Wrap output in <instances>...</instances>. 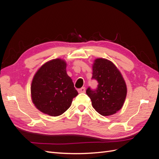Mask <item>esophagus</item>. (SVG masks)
Here are the masks:
<instances>
[{"mask_svg": "<svg viewBox=\"0 0 159 159\" xmlns=\"http://www.w3.org/2000/svg\"><path fill=\"white\" fill-rule=\"evenodd\" d=\"M78 92L79 93H85V88L84 87H82L80 89H78Z\"/></svg>", "mask_w": 159, "mask_h": 159, "instance_id": "obj_1", "label": "esophagus"}]
</instances>
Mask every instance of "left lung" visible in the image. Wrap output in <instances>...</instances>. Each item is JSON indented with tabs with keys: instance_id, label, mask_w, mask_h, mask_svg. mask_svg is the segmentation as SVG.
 <instances>
[{
	"instance_id": "8db88e82",
	"label": "left lung",
	"mask_w": 159,
	"mask_h": 159,
	"mask_svg": "<svg viewBox=\"0 0 159 159\" xmlns=\"http://www.w3.org/2000/svg\"><path fill=\"white\" fill-rule=\"evenodd\" d=\"M92 80L98 81V87H89L86 93L91 101L93 107L99 114L108 116L121 109L127 95L125 80L111 61L98 58L93 65Z\"/></svg>"
}]
</instances>
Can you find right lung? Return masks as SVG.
I'll return each instance as SVG.
<instances>
[{"instance_id": "add662e5", "label": "right lung", "mask_w": 159, "mask_h": 159, "mask_svg": "<svg viewBox=\"0 0 159 159\" xmlns=\"http://www.w3.org/2000/svg\"><path fill=\"white\" fill-rule=\"evenodd\" d=\"M66 68L65 61L52 60L43 65L34 77L32 102L42 113L58 116L69 109L72 100L78 95Z\"/></svg>"}]
</instances>
